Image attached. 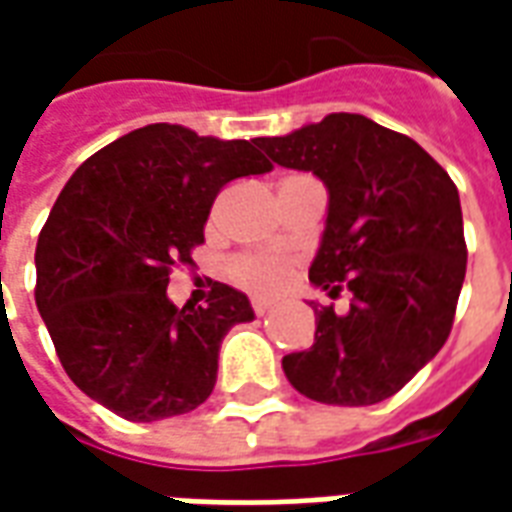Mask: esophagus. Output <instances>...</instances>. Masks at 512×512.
<instances>
[{"instance_id": "1", "label": "esophagus", "mask_w": 512, "mask_h": 512, "mask_svg": "<svg viewBox=\"0 0 512 512\" xmlns=\"http://www.w3.org/2000/svg\"><path fill=\"white\" fill-rule=\"evenodd\" d=\"M252 310H255V315H268V312L274 310V304L271 301H252Z\"/></svg>"}]
</instances>
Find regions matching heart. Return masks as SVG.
Listing matches in <instances>:
<instances>
[{"label":"heart","instance_id":"b5f03b06","mask_svg":"<svg viewBox=\"0 0 512 512\" xmlns=\"http://www.w3.org/2000/svg\"><path fill=\"white\" fill-rule=\"evenodd\" d=\"M230 277L249 293L271 296L288 282L290 263L277 255H246L230 263Z\"/></svg>","mask_w":512,"mask_h":512}]
</instances>
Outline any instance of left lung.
Listing matches in <instances>:
<instances>
[{
  "label": "left lung",
  "instance_id": "1",
  "mask_svg": "<svg viewBox=\"0 0 512 512\" xmlns=\"http://www.w3.org/2000/svg\"><path fill=\"white\" fill-rule=\"evenodd\" d=\"M255 145L323 180L329 213L310 282L354 293L345 315L315 307V343L282 370L326 406L381 403L450 337L466 277L458 189L414 139L365 115L334 112Z\"/></svg>",
  "mask_w": 512,
  "mask_h": 512
}]
</instances>
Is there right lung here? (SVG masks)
I'll list each match as a JSON object with an SVG mask.
<instances>
[{
	"label": "right lung",
	"instance_id": "obj_1",
	"mask_svg": "<svg viewBox=\"0 0 512 512\" xmlns=\"http://www.w3.org/2000/svg\"><path fill=\"white\" fill-rule=\"evenodd\" d=\"M271 169L255 142L186 126L136 128L76 169L35 249L40 318L84 395L131 422L189 414L208 400L219 348L255 318L216 282L208 304L178 310L169 268L205 241L216 194Z\"/></svg>",
	"mask_w": 512,
	"mask_h": 512
}]
</instances>
